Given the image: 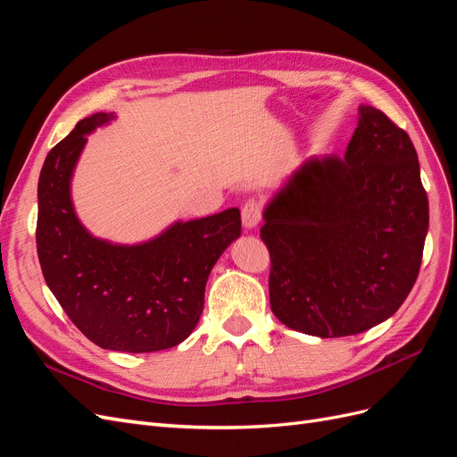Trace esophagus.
<instances>
[{"label": "esophagus", "instance_id": "obj_1", "mask_svg": "<svg viewBox=\"0 0 457 457\" xmlns=\"http://www.w3.org/2000/svg\"><path fill=\"white\" fill-rule=\"evenodd\" d=\"M261 213H262V207L257 200H247L242 207V225L244 228L252 230L259 225L261 220Z\"/></svg>", "mask_w": 457, "mask_h": 457}]
</instances>
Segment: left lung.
Returning <instances> with one entry per match:
<instances>
[{
	"instance_id": "1",
	"label": "left lung",
	"mask_w": 457,
	"mask_h": 457,
	"mask_svg": "<svg viewBox=\"0 0 457 457\" xmlns=\"http://www.w3.org/2000/svg\"><path fill=\"white\" fill-rule=\"evenodd\" d=\"M262 219L274 316L307 336L361 334L391 318L418 278L428 228L418 152L361 104L345 158L303 162Z\"/></svg>"
}]
</instances>
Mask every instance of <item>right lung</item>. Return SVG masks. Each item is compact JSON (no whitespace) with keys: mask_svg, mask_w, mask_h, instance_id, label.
I'll return each mask as SVG.
<instances>
[{"mask_svg":"<svg viewBox=\"0 0 457 457\" xmlns=\"http://www.w3.org/2000/svg\"><path fill=\"white\" fill-rule=\"evenodd\" d=\"M116 120L96 112L51 148L37 183L36 244L44 278L74 326L101 349H171L196 328L205 282L240 237V210L175 220L154 238L114 244L81 225L72 177L87 135Z\"/></svg>","mask_w":457,"mask_h":457,"instance_id":"right-lung-1","label":"right lung"}]
</instances>
